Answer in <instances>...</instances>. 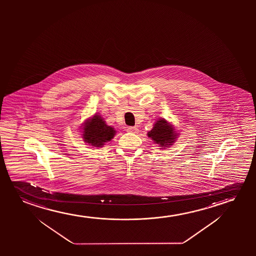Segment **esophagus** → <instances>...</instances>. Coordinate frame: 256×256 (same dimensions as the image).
I'll use <instances>...</instances> for the list:
<instances>
[{"label":"esophagus","mask_w":256,"mask_h":256,"mask_svg":"<svg viewBox=\"0 0 256 256\" xmlns=\"http://www.w3.org/2000/svg\"><path fill=\"white\" fill-rule=\"evenodd\" d=\"M126 130L130 132V133H137L138 132V128L137 126H128Z\"/></svg>","instance_id":"esophagus-1"}]
</instances>
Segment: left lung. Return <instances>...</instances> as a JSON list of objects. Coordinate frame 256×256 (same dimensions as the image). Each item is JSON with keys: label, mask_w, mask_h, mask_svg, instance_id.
<instances>
[{"label": "left lung", "mask_w": 256, "mask_h": 256, "mask_svg": "<svg viewBox=\"0 0 256 256\" xmlns=\"http://www.w3.org/2000/svg\"><path fill=\"white\" fill-rule=\"evenodd\" d=\"M148 136L150 137L156 144L161 147H168L175 142L176 134L170 123L164 119H159L154 123L153 128L148 133Z\"/></svg>", "instance_id": "left-lung-1"}]
</instances>
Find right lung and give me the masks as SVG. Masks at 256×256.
<instances>
[{"label":"right lung","mask_w":256,"mask_h":256,"mask_svg":"<svg viewBox=\"0 0 256 256\" xmlns=\"http://www.w3.org/2000/svg\"><path fill=\"white\" fill-rule=\"evenodd\" d=\"M116 134V130L108 126L104 119L95 114L92 119L84 122L83 128V139L86 144L94 147H102L106 142L112 140Z\"/></svg>","instance_id":"obj_1"}]
</instances>
